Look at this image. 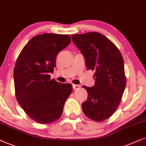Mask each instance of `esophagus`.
<instances>
[{
	"mask_svg": "<svg viewBox=\"0 0 146 146\" xmlns=\"http://www.w3.org/2000/svg\"><path fill=\"white\" fill-rule=\"evenodd\" d=\"M80 87L81 86L79 85H74V84L73 85V88L74 90H77V89H80Z\"/></svg>",
	"mask_w": 146,
	"mask_h": 146,
	"instance_id": "esophagus-1",
	"label": "esophagus"
}]
</instances>
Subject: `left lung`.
<instances>
[{
	"label": "left lung",
	"instance_id": "8db88e82",
	"mask_svg": "<svg viewBox=\"0 0 146 146\" xmlns=\"http://www.w3.org/2000/svg\"><path fill=\"white\" fill-rule=\"evenodd\" d=\"M81 50L88 70L94 71L95 85L82 86L88 93L82 104L89 119L103 121L110 117L119 106L126 85L123 59L117 46L100 33L71 35Z\"/></svg>",
	"mask_w": 146,
	"mask_h": 146
}]
</instances>
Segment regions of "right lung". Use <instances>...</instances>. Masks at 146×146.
Returning a JSON list of instances; mask_svg holds the SVG:
<instances>
[{
    "mask_svg": "<svg viewBox=\"0 0 146 146\" xmlns=\"http://www.w3.org/2000/svg\"><path fill=\"white\" fill-rule=\"evenodd\" d=\"M68 35L44 33L35 36L23 47L14 68L15 96L25 112L41 124L52 123L62 115L73 90L69 83L50 79L58 53L69 45Z\"/></svg>",
    "mask_w": 146,
    "mask_h": 146,
    "instance_id": "add662e5",
    "label": "right lung"
}]
</instances>
